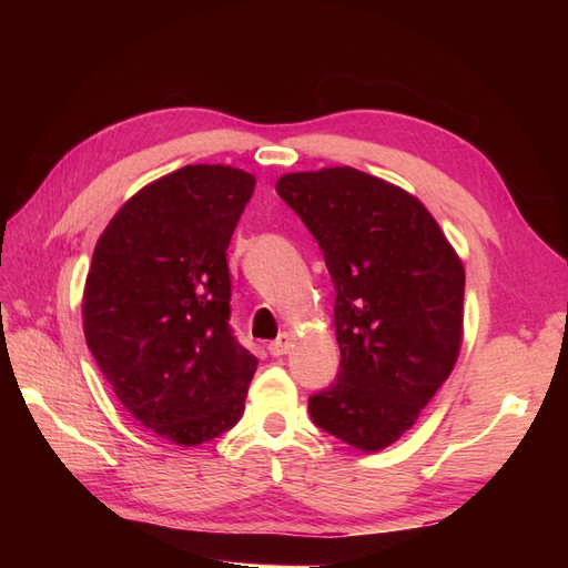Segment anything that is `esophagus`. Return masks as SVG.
<instances>
[{"label":"esophagus","mask_w":568,"mask_h":568,"mask_svg":"<svg viewBox=\"0 0 568 568\" xmlns=\"http://www.w3.org/2000/svg\"><path fill=\"white\" fill-rule=\"evenodd\" d=\"M291 343H294V336H291L288 332H282L277 338H274L272 343H270V353L274 355V357H282V355H286L288 351H291Z\"/></svg>","instance_id":"obj_1"}]
</instances>
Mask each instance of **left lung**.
I'll return each mask as SVG.
<instances>
[{
	"instance_id": "8db88e82",
	"label": "left lung",
	"mask_w": 568,
	"mask_h": 568,
	"mask_svg": "<svg viewBox=\"0 0 568 568\" xmlns=\"http://www.w3.org/2000/svg\"><path fill=\"white\" fill-rule=\"evenodd\" d=\"M277 194L324 253L336 298V382L313 422L363 453L409 432L448 379L464 334V265L426 205L351 165L288 173Z\"/></svg>"
}]
</instances>
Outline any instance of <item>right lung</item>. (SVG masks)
I'll return each mask as SVG.
<instances>
[{"label": "right lung", "instance_id": "1", "mask_svg": "<svg viewBox=\"0 0 568 568\" xmlns=\"http://www.w3.org/2000/svg\"><path fill=\"white\" fill-rule=\"evenodd\" d=\"M253 186L232 165H184L142 186L101 232L84 282L101 374L136 422L182 448L230 432L257 367L227 324V246Z\"/></svg>", "mask_w": 568, "mask_h": 568}]
</instances>
